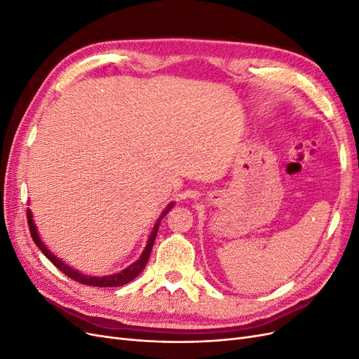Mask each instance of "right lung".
<instances>
[{
  "instance_id": "obj_1",
  "label": "right lung",
  "mask_w": 359,
  "mask_h": 359,
  "mask_svg": "<svg viewBox=\"0 0 359 359\" xmlns=\"http://www.w3.org/2000/svg\"><path fill=\"white\" fill-rule=\"evenodd\" d=\"M173 205H175V202H170L165 211L161 212V215L158 217V220L156 222L153 231H151V235L148 238L147 241V245L144 248L142 255H140V257L136 260V262H133L132 265H128L126 269L119 271V273H115V274H109V276H103V277H97V276H86L83 273H81V271L74 269L72 266H69L67 264H64L61 259H58L55 255H53L50 250L46 247V244L41 241V238L39 235V231L37 227L34 224V219H32V212L31 210H27V219H28V226H29V232H31V236L32 240H34L36 245L41 250L43 253H45V256L50 260V262L55 265L60 271H62L64 274H66L67 277L79 281V283L82 285H88V286H94V287H118V286H124L127 283H130L133 278H136L140 273H142V269L145 268L148 259H149V255H151V250H153V245H154V241H156V236H157V232H158V226H160V222L163 220V217H165L172 208Z\"/></svg>"
}]
</instances>
